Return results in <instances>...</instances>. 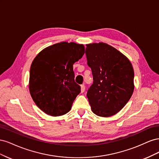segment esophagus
<instances>
[{
	"label": "esophagus",
	"mask_w": 159,
	"mask_h": 159,
	"mask_svg": "<svg viewBox=\"0 0 159 159\" xmlns=\"http://www.w3.org/2000/svg\"><path fill=\"white\" fill-rule=\"evenodd\" d=\"M85 85H81V93H84L85 91Z\"/></svg>",
	"instance_id": "esophagus-1"
}]
</instances>
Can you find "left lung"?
Returning a JSON list of instances; mask_svg holds the SVG:
<instances>
[{
	"label": "left lung",
	"instance_id": "1",
	"mask_svg": "<svg viewBox=\"0 0 159 159\" xmlns=\"http://www.w3.org/2000/svg\"><path fill=\"white\" fill-rule=\"evenodd\" d=\"M86 46L93 79L87 92L91 109L98 116H112L122 109L133 93L132 64L122 53L105 43Z\"/></svg>",
	"mask_w": 159,
	"mask_h": 159
}]
</instances>
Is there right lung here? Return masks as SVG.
Returning a JSON list of instances; mask_svg holds the SVG:
<instances>
[{
    "instance_id": "obj_1",
    "label": "right lung",
    "mask_w": 159,
    "mask_h": 159,
    "mask_svg": "<svg viewBox=\"0 0 159 159\" xmlns=\"http://www.w3.org/2000/svg\"><path fill=\"white\" fill-rule=\"evenodd\" d=\"M84 53L83 44L63 42L46 48L34 59L29 90L42 111L55 117L70 111L81 91L74 81L73 65Z\"/></svg>"
}]
</instances>
